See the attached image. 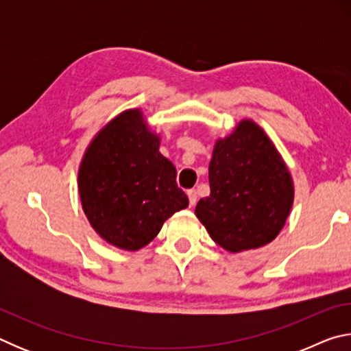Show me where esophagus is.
<instances>
[{"label":"esophagus","instance_id":"34e87169","mask_svg":"<svg viewBox=\"0 0 351 351\" xmlns=\"http://www.w3.org/2000/svg\"><path fill=\"white\" fill-rule=\"evenodd\" d=\"M187 197H189V204H190V206H195V204H197V199H198L197 190H193V189L187 190Z\"/></svg>","mask_w":351,"mask_h":351}]
</instances>
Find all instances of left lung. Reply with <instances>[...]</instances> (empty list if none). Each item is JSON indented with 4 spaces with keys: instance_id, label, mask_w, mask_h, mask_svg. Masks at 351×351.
<instances>
[{
    "instance_id": "1",
    "label": "left lung",
    "mask_w": 351,
    "mask_h": 351,
    "mask_svg": "<svg viewBox=\"0 0 351 351\" xmlns=\"http://www.w3.org/2000/svg\"><path fill=\"white\" fill-rule=\"evenodd\" d=\"M210 195L195 213L210 239L230 252L268 245L285 226L294 186L276 145L254 121L218 139L209 164Z\"/></svg>"
}]
</instances>
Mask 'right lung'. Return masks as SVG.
<instances>
[{
  "mask_svg": "<svg viewBox=\"0 0 351 351\" xmlns=\"http://www.w3.org/2000/svg\"><path fill=\"white\" fill-rule=\"evenodd\" d=\"M83 212L102 239L138 251L159 234L165 219L186 209L176 169L159 153L141 110H127L100 130L79 169Z\"/></svg>",
  "mask_w": 351,
  "mask_h": 351,
  "instance_id": "add662e5",
  "label": "right lung"
}]
</instances>
